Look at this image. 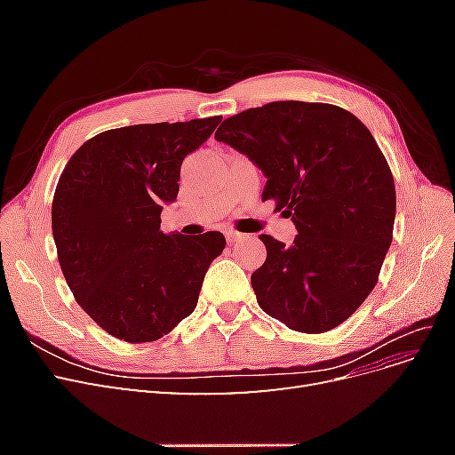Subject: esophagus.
I'll return each instance as SVG.
<instances>
[{"label":"esophagus","instance_id":"obj_1","mask_svg":"<svg viewBox=\"0 0 455 455\" xmlns=\"http://www.w3.org/2000/svg\"><path fill=\"white\" fill-rule=\"evenodd\" d=\"M244 239V235L243 233H239V231H226V241H228V244H235V243H239V241H243Z\"/></svg>","mask_w":455,"mask_h":455}]
</instances>
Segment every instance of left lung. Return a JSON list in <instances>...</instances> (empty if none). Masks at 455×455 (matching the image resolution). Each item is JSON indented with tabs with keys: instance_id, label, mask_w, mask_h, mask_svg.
<instances>
[{
	"instance_id": "8db88e82",
	"label": "left lung",
	"mask_w": 455,
	"mask_h": 455,
	"mask_svg": "<svg viewBox=\"0 0 455 455\" xmlns=\"http://www.w3.org/2000/svg\"><path fill=\"white\" fill-rule=\"evenodd\" d=\"M214 139L264 172L261 201L298 229L288 246L259 235L267 258L251 277L259 307L306 334L347 321L393 241L395 180L374 136L339 106L283 100L228 117Z\"/></svg>"
}]
</instances>
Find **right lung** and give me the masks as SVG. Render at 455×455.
I'll return each instance as SVG.
<instances>
[{
  "label": "right lung",
  "mask_w": 455,
  "mask_h": 455,
  "mask_svg": "<svg viewBox=\"0 0 455 455\" xmlns=\"http://www.w3.org/2000/svg\"><path fill=\"white\" fill-rule=\"evenodd\" d=\"M222 121L148 123L96 134L64 167L51 222L64 279L108 334L156 341L194 313L204 273L222 254L220 231L164 235L180 167Z\"/></svg>",
  "instance_id": "add662e5"
}]
</instances>
